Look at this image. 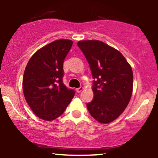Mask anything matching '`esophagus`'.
<instances>
[{"mask_svg": "<svg viewBox=\"0 0 158 158\" xmlns=\"http://www.w3.org/2000/svg\"><path fill=\"white\" fill-rule=\"evenodd\" d=\"M83 89H84V88H83V87H79V88H77V89H76V90H77V93H80V92L81 91V90H82Z\"/></svg>", "mask_w": 158, "mask_h": 158, "instance_id": "34e87169", "label": "esophagus"}]
</instances>
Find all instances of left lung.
I'll list each match as a JSON object with an SVG mask.
<instances>
[{
    "label": "left lung",
    "instance_id": "left-lung-1",
    "mask_svg": "<svg viewBox=\"0 0 158 158\" xmlns=\"http://www.w3.org/2000/svg\"><path fill=\"white\" fill-rule=\"evenodd\" d=\"M78 47L90 65L93 100L87 104L98 122L108 123L124 111L133 90V72L120 52L97 40L80 41Z\"/></svg>",
    "mask_w": 158,
    "mask_h": 158
}]
</instances>
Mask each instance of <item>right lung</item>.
Here are the masks:
<instances>
[{
    "label": "right lung",
    "instance_id": "right-lung-1",
    "mask_svg": "<svg viewBox=\"0 0 158 158\" xmlns=\"http://www.w3.org/2000/svg\"><path fill=\"white\" fill-rule=\"evenodd\" d=\"M72 44L68 39L52 41L33 54L25 68V99L35 115L44 120L61 116L75 95L63 83V63Z\"/></svg>",
    "mask_w": 158,
    "mask_h": 158
}]
</instances>
